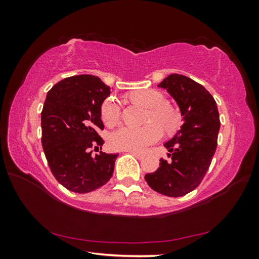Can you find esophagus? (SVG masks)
Here are the masks:
<instances>
[{"instance_id":"1","label":"esophagus","mask_w":259,"mask_h":259,"mask_svg":"<svg viewBox=\"0 0 259 259\" xmlns=\"http://www.w3.org/2000/svg\"><path fill=\"white\" fill-rule=\"evenodd\" d=\"M126 153H130V154H133L134 156L137 157V159H142V157L144 156L143 153H139V152H136V151H125Z\"/></svg>"}]
</instances>
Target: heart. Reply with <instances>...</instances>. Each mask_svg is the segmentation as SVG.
Instances as JSON below:
<instances>
[{"mask_svg":"<svg viewBox=\"0 0 259 259\" xmlns=\"http://www.w3.org/2000/svg\"><path fill=\"white\" fill-rule=\"evenodd\" d=\"M130 100L134 104L150 108L146 116V122L150 123L142 128L121 126L113 131L108 142L114 150L142 152L161 138L160 125L168 133H171L178 126V113L172 107L163 104L164 98L159 91L151 89L135 91L130 95ZM120 114L121 109L115 99L109 97L105 100L102 106V119L105 124L108 126L115 125L120 121Z\"/></svg>","mask_w":259,"mask_h":259,"instance_id":"1","label":"heart"}]
</instances>
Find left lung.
<instances>
[{
  "mask_svg": "<svg viewBox=\"0 0 259 259\" xmlns=\"http://www.w3.org/2000/svg\"><path fill=\"white\" fill-rule=\"evenodd\" d=\"M176 100L183 125L163 145L170 161L160 160L156 171L145 175L155 192L178 198L199 186L217 148L221 121L216 102L209 91L192 78L170 74L157 84Z\"/></svg>",
  "mask_w": 259,
  "mask_h": 259,
  "instance_id": "1",
  "label": "left lung"
}]
</instances>
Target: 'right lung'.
I'll return each instance as SVG.
<instances>
[{"label":"right lung","mask_w":259,"mask_h":259,"mask_svg":"<svg viewBox=\"0 0 259 259\" xmlns=\"http://www.w3.org/2000/svg\"><path fill=\"white\" fill-rule=\"evenodd\" d=\"M95 75L59 81L47 94L41 113L42 146L55 178L67 190L89 193L111 179L119 154L99 152L104 140L102 105L111 91Z\"/></svg>","instance_id":"obj_1"}]
</instances>
